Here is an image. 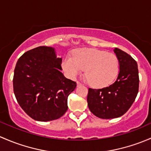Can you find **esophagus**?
I'll list each match as a JSON object with an SVG mask.
<instances>
[{"instance_id":"34e87169","label":"esophagus","mask_w":151,"mask_h":151,"mask_svg":"<svg viewBox=\"0 0 151 151\" xmlns=\"http://www.w3.org/2000/svg\"><path fill=\"white\" fill-rule=\"evenodd\" d=\"M76 84H77V86H81V85H82V83H81L80 82L77 81V82H76Z\"/></svg>"}]
</instances>
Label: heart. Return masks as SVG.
Returning <instances> with one entry per match:
<instances>
[{
    "label": "heart",
    "instance_id": "heart-1",
    "mask_svg": "<svg viewBox=\"0 0 151 151\" xmlns=\"http://www.w3.org/2000/svg\"><path fill=\"white\" fill-rule=\"evenodd\" d=\"M119 60L112 53L96 49H81L72 57H65L62 68L67 76L74 78L85 69L86 78L91 86L103 88L111 84L119 72Z\"/></svg>",
    "mask_w": 151,
    "mask_h": 151
}]
</instances>
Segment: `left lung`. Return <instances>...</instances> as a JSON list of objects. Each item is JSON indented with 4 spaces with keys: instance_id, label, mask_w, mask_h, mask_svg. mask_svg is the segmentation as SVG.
<instances>
[{
    "instance_id": "left-lung-1",
    "label": "left lung",
    "mask_w": 151,
    "mask_h": 151,
    "mask_svg": "<svg viewBox=\"0 0 151 151\" xmlns=\"http://www.w3.org/2000/svg\"><path fill=\"white\" fill-rule=\"evenodd\" d=\"M119 60V72L116 81L99 89L88 88L87 102L90 111L97 117L111 119L123 116L134 102L139 89L137 62L127 53L115 48Z\"/></svg>"
}]
</instances>
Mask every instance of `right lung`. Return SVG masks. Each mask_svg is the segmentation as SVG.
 <instances>
[{
    "instance_id": "1",
    "label": "right lung",
    "mask_w": 151,
    "mask_h": 151,
    "mask_svg": "<svg viewBox=\"0 0 151 151\" xmlns=\"http://www.w3.org/2000/svg\"><path fill=\"white\" fill-rule=\"evenodd\" d=\"M62 60L54 48L38 46L22 54L17 63L14 92L20 107L34 120H56L68 110V97L76 83L61 72Z\"/></svg>"
}]
</instances>
